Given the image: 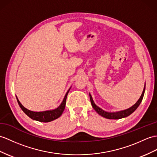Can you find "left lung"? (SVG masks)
<instances>
[{
	"mask_svg": "<svg viewBox=\"0 0 157 157\" xmlns=\"http://www.w3.org/2000/svg\"><path fill=\"white\" fill-rule=\"evenodd\" d=\"M144 90H145V85H144V87L143 93H142V94H141L140 98L139 99V101H137L135 105H134L132 106H131V108H129L127 110H122V111L117 112V113H108V112L104 111V110L99 108L98 106H97L96 105L94 104V102L93 100V98H92L91 95L90 94H89V96H90V102H91L92 106H93V109L95 110H96V111L99 114H100V115H101L102 117H105V118H109V119H119V118H124V117L129 116L130 114H132L137 108H138V106L140 104V102H141V101H142L143 98L144 94Z\"/></svg>",
	"mask_w": 157,
	"mask_h": 157,
	"instance_id": "8db88e82",
	"label": "left lung"
}]
</instances>
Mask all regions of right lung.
<instances>
[{
    "instance_id": "1",
    "label": "right lung",
    "mask_w": 157,
    "mask_h": 157,
    "mask_svg": "<svg viewBox=\"0 0 157 157\" xmlns=\"http://www.w3.org/2000/svg\"><path fill=\"white\" fill-rule=\"evenodd\" d=\"M69 90H70V89L67 91V93H66L65 97H64L62 103H61V105L59 106L58 108L55 109V110H47V111H43V112L31 111V110H29L27 109L24 107V106L21 105L20 101H18L17 97V102L18 103L19 106H20L21 109L28 117H29L30 118H32V119L37 121L43 122V123H48V122H51L53 120L58 118L59 117H60L61 114H63V112L64 111V108H65L67 97V95H68V92H69Z\"/></svg>"
}]
</instances>
